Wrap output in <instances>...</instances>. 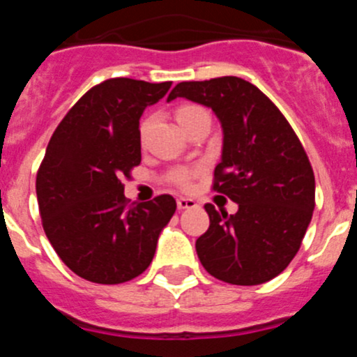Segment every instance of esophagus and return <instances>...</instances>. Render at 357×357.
<instances>
[{
  "label": "esophagus",
  "instance_id": "obj_1",
  "mask_svg": "<svg viewBox=\"0 0 357 357\" xmlns=\"http://www.w3.org/2000/svg\"><path fill=\"white\" fill-rule=\"evenodd\" d=\"M176 206H178V209H191V207H197V200L181 197L178 200H176Z\"/></svg>",
  "mask_w": 357,
  "mask_h": 357
}]
</instances>
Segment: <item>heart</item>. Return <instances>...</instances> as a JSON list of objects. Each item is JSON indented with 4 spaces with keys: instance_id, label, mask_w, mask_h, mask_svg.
I'll return each instance as SVG.
<instances>
[{
    "instance_id": "1",
    "label": "heart",
    "mask_w": 357,
    "mask_h": 357,
    "mask_svg": "<svg viewBox=\"0 0 357 357\" xmlns=\"http://www.w3.org/2000/svg\"><path fill=\"white\" fill-rule=\"evenodd\" d=\"M207 114L206 109H202L200 105H193V103H188V105H181L176 109V121L181 123L182 127L188 125L191 119H195L197 116ZM144 130H146V123L141 125V134L144 135ZM197 175V169H188V168H175L172 173H169V181L173 184H176L178 188H188L193 181V176Z\"/></svg>"
}]
</instances>
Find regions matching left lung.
<instances>
[{
    "label": "left lung",
    "mask_w": 357,
    "mask_h": 357,
    "mask_svg": "<svg viewBox=\"0 0 357 357\" xmlns=\"http://www.w3.org/2000/svg\"><path fill=\"white\" fill-rule=\"evenodd\" d=\"M211 107L223 128L213 189L238 213L206 204L209 229L197 239L202 266L216 279L255 286L284 272L314 209V173L301 139L275 103L238 77L181 82L175 98Z\"/></svg>",
    "instance_id": "8db88e82"
}]
</instances>
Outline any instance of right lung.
<instances>
[{
  "instance_id": "obj_1",
  "label": "right lung",
  "mask_w": 357,
  "mask_h": 357,
  "mask_svg": "<svg viewBox=\"0 0 357 357\" xmlns=\"http://www.w3.org/2000/svg\"><path fill=\"white\" fill-rule=\"evenodd\" d=\"M172 82L110 78L91 87L53 132L37 172L43 229L62 263L96 284H121L150 266L172 195L128 204L123 176L141 162L139 118Z\"/></svg>"
}]
</instances>
